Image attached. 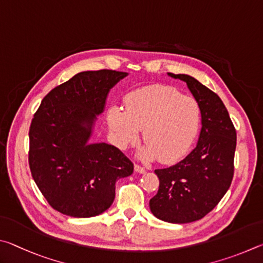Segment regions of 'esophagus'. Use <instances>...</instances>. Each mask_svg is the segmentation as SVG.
Here are the masks:
<instances>
[{"label":"esophagus","instance_id":"34e87169","mask_svg":"<svg viewBox=\"0 0 263 263\" xmlns=\"http://www.w3.org/2000/svg\"><path fill=\"white\" fill-rule=\"evenodd\" d=\"M135 171L142 174V173L146 172V168L143 167V166H141V165H139V164H135Z\"/></svg>","mask_w":263,"mask_h":263}]
</instances>
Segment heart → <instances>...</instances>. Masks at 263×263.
I'll return each instance as SVG.
<instances>
[{"label": "heart", "mask_w": 263, "mask_h": 263, "mask_svg": "<svg viewBox=\"0 0 263 263\" xmlns=\"http://www.w3.org/2000/svg\"><path fill=\"white\" fill-rule=\"evenodd\" d=\"M108 122L123 146L135 143L143 129L146 144L141 157L173 163L194 143L201 126V108L194 98L182 96L174 87L153 85L129 93L126 108L113 107Z\"/></svg>", "instance_id": "1"}]
</instances>
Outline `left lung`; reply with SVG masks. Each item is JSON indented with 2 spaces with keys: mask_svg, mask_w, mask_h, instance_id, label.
I'll return each instance as SVG.
<instances>
[{
  "mask_svg": "<svg viewBox=\"0 0 263 263\" xmlns=\"http://www.w3.org/2000/svg\"><path fill=\"white\" fill-rule=\"evenodd\" d=\"M168 75L187 83L201 108L202 129L195 149L181 162L155 170L157 194L150 200L156 217L168 223H191L203 218L219 203L231 186L237 133L222 99L194 77Z\"/></svg>",
  "mask_w": 263,
  "mask_h": 263,
  "instance_id": "8db88e82",
  "label": "left lung"
}]
</instances>
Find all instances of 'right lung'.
I'll return each mask as SVG.
<instances>
[{
  "instance_id": "add662e5",
  "label": "right lung",
  "mask_w": 263,
  "mask_h": 263,
  "mask_svg": "<svg viewBox=\"0 0 263 263\" xmlns=\"http://www.w3.org/2000/svg\"><path fill=\"white\" fill-rule=\"evenodd\" d=\"M124 76L108 69L77 73L50 90L33 115L31 174L59 213L77 218L104 213L113 203L118 179L134 171L132 160L114 145L87 142L109 89Z\"/></svg>"
}]
</instances>
